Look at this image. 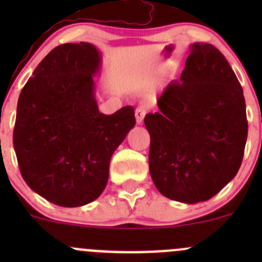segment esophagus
I'll use <instances>...</instances> for the list:
<instances>
[{"instance_id": "1", "label": "esophagus", "mask_w": 262, "mask_h": 262, "mask_svg": "<svg viewBox=\"0 0 262 262\" xmlns=\"http://www.w3.org/2000/svg\"><path fill=\"white\" fill-rule=\"evenodd\" d=\"M147 109L144 106H138L136 109V119H137V124H142L143 123V119L146 116Z\"/></svg>"}]
</instances>
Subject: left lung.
Segmentation results:
<instances>
[{
  "label": "left lung",
  "instance_id": "8db88e82",
  "mask_svg": "<svg viewBox=\"0 0 262 262\" xmlns=\"http://www.w3.org/2000/svg\"><path fill=\"white\" fill-rule=\"evenodd\" d=\"M144 124L149 172L163 196L195 204L239 170L248 124L244 90L226 57L208 43L190 48L180 81L167 84Z\"/></svg>",
  "mask_w": 262,
  "mask_h": 262
}]
</instances>
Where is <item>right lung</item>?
I'll use <instances>...</instances> for the list:
<instances>
[{
    "mask_svg": "<svg viewBox=\"0 0 262 262\" xmlns=\"http://www.w3.org/2000/svg\"><path fill=\"white\" fill-rule=\"evenodd\" d=\"M92 44L50 50L17 101L14 148L28 186L55 205L81 207L101 195L110 158L136 125L134 109L99 112L94 76L100 70Z\"/></svg>",
    "mask_w": 262,
    "mask_h": 262,
    "instance_id": "right-lung-1",
    "label": "right lung"
}]
</instances>
